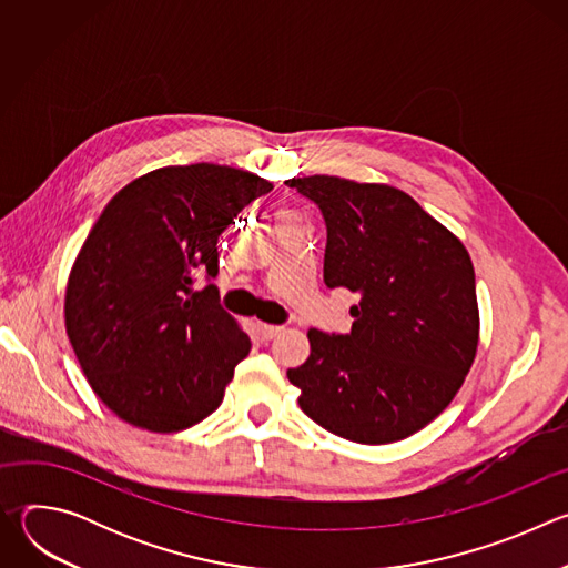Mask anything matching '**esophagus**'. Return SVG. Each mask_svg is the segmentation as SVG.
<instances>
[{"mask_svg":"<svg viewBox=\"0 0 568 568\" xmlns=\"http://www.w3.org/2000/svg\"><path fill=\"white\" fill-rule=\"evenodd\" d=\"M258 331H261L263 339H274L276 335H281L283 326H272V323H261V326H258Z\"/></svg>","mask_w":568,"mask_h":568,"instance_id":"34e87169","label":"esophagus"}]
</instances>
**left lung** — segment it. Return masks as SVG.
<instances>
[{"instance_id":"obj_1","label":"left lung","mask_w":568,"mask_h":568,"mask_svg":"<svg viewBox=\"0 0 568 568\" xmlns=\"http://www.w3.org/2000/svg\"><path fill=\"white\" fill-rule=\"evenodd\" d=\"M287 186L326 222L323 281L359 296L351 333L310 331V357L287 371L303 414L362 445L420 432L454 399L476 355L469 254L393 186L331 175Z\"/></svg>"}]
</instances>
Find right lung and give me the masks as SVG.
Listing matches in <instances>:
<instances>
[{"mask_svg":"<svg viewBox=\"0 0 568 568\" xmlns=\"http://www.w3.org/2000/svg\"><path fill=\"white\" fill-rule=\"evenodd\" d=\"M267 191L263 178L229 166H169L101 213L73 263L64 323L90 386L121 420L169 434L220 407L252 342L213 285L217 237Z\"/></svg>","mask_w":568,"mask_h":568,"instance_id":"1","label":"right lung"}]
</instances>
